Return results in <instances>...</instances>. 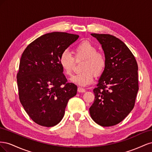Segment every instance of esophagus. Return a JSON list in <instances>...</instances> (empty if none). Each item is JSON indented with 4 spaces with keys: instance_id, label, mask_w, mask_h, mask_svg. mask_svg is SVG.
I'll use <instances>...</instances> for the list:
<instances>
[{
    "instance_id": "1",
    "label": "esophagus",
    "mask_w": 152,
    "mask_h": 152,
    "mask_svg": "<svg viewBox=\"0 0 152 152\" xmlns=\"http://www.w3.org/2000/svg\"><path fill=\"white\" fill-rule=\"evenodd\" d=\"M77 91L79 93H85L86 92V89H84V88H82V87H78L77 89Z\"/></svg>"
}]
</instances>
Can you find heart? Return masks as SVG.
I'll return each mask as SVG.
<instances>
[{
	"label": "heart",
	"mask_w": 152,
	"mask_h": 152,
	"mask_svg": "<svg viewBox=\"0 0 152 152\" xmlns=\"http://www.w3.org/2000/svg\"><path fill=\"white\" fill-rule=\"evenodd\" d=\"M74 53L77 59H84L85 61L81 68L83 72L73 75L70 80L79 86H87L93 82L94 74L96 76L102 74L107 65L105 56L102 53L98 52L97 48L88 41H83L78 44ZM59 63L65 75L72 74L75 61L72 55L67 50H63L61 53Z\"/></svg>",
	"instance_id": "1"
}]
</instances>
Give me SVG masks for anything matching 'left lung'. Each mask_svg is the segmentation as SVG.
Here are the masks:
<instances>
[{"label":"left lung","mask_w":152,"mask_h":152,"mask_svg":"<svg viewBox=\"0 0 152 152\" xmlns=\"http://www.w3.org/2000/svg\"><path fill=\"white\" fill-rule=\"evenodd\" d=\"M102 45L107 61L97 87L93 89L91 118L99 126L120 123L134 107L138 91V66L131 50L122 40L109 34H91Z\"/></svg>","instance_id":"8db88e82"}]
</instances>
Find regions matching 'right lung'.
I'll return each instance as SVG.
<instances>
[{"mask_svg": "<svg viewBox=\"0 0 152 152\" xmlns=\"http://www.w3.org/2000/svg\"><path fill=\"white\" fill-rule=\"evenodd\" d=\"M79 37L48 33L32 42L22 54L17 74L19 98L29 117L40 126L57 125L68 100L77 94V86L66 82L59 58Z\"/></svg>", "mask_w": 152, "mask_h": 152, "instance_id": "1", "label": "right lung"}]
</instances>
